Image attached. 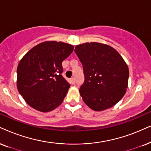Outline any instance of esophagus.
I'll return each instance as SVG.
<instances>
[{
	"instance_id": "obj_1",
	"label": "esophagus",
	"mask_w": 151,
	"mask_h": 151,
	"mask_svg": "<svg viewBox=\"0 0 151 151\" xmlns=\"http://www.w3.org/2000/svg\"><path fill=\"white\" fill-rule=\"evenodd\" d=\"M70 83L72 84H75V79H74V78H71L70 79Z\"/></svg>"
}]
</instances>
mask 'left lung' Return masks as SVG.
I'll use <instances>...</instances> for the list:
<instances>
[{"label": "left lung", "instance_id": "obj_1", "mask_svg": "<svg viewBox=\"0 0 151 151\" xmlns=\"http://www.w3.org/2000/svg\"><path fill=\"white\" fill-rule=\"evenodd\" d=\"M74 52L83 65L84 82L79 88L83 102L100 111L115 105L126 93L129 69L116 49L105 44L77 45Z\"/></svg>", "mask_w": 151, "mask_h": 151}]
</instances>
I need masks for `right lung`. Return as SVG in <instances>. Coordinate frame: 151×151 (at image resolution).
Instances as JSON below:
<instances>
[{"label": "right lung", "mask_w": 151, "mask_h": 151, "mask_svg": "<svg viewBox=\"0 0 151 151\" xmlns=\"http://www.w3.org/2000/svg\"><path fill=\"white\" fill-rule=\"evenodd\" d=\"M70 44L47 41L36 45L17 67V88L28 105L48 112L61 104L70 86L62 76V62L72 53Z\"/></svg>", "instance_id": "right-lung-1"}]
</instances>
